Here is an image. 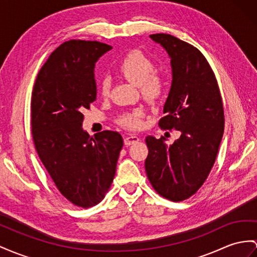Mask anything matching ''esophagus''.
<instances>
[{
  "mask_svg": "<svg viewBox=\"0 0 257 257\" xmlns=\"http://www.w3.org/2000/svg\"><path fill=\"white\" fill-rule=\"evenodd\" d=\"M139 140H140V139H139V137H138V136L129 135V136H127V137H124L123 142H124V144H126V146H131V144H134V143L138 142Z\"/></svg>",
  "mask_w": 257,
  "mask_h": 257,
  "instance_id": "esophagus-1",
  "label": "esophagus"
}]
</instances>
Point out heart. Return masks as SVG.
<instances>
[{
  "mask_svg": "<svg viewBox=\"0 0 257 257\" xmlns=\"http://www.w3.org/2000/svg\"><path fill=\"white\" fill-rule=\"evenodd\" d=\"M154 64L143 55L141 52H131L123 58L118 66V74L127 81L140 88L142 96L149 102L159 100L165 91V81L161 76L152 75ZM110 81L108 78H104L100 84V91L103 96L109 94ZM143 113L140 109H136L126 113L118 118V123L128 129H138L141 127V117Z\"/></svg>",
  "mask_w": 257,
  "mask_h": 257,
  "instance_id": "obj_1",
  "label": "heart"
}]
</instances>
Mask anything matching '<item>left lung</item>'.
Listing matches in <instances>:
<instances>
[{
  "label": "left lung",
  "mask_w": 257,
  "mask_h": 257,
  "mask_svg": "<svg viewBox=\"0 0 257 257\" xmlns=\"http://www.w3.org/2000/svg\"><path fill=\"white\" fill-rule=\"evenodd\" d=\"M150 38L165 49L172 65V87L159 126L181 135L170 146L164 137L146 138V172L157 193L179 202L202 187L214 165L225 123L222 101L214 71L199 50L166 34Z\"/></svg>",
  "instance_id": "left-lung-1"
}]
</instances>
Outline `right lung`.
<instances>
[{
	"label": "right lung",
	"mask_w": 257,
	"mask_h": 257,
	"mask_svg": "<svg viewBox=\"0 0 257 257\" xmlns=\"http://www.w3.org/2000/svg\"><path fill=\"white\" fill-rule=\"evenodd\" d=\"M109 50L97 41L64 42L42 66L32 91L38 155L58 191L83 208L101 202L108 191L123 146L116 131L91 138L82 128V110L96 100L95 63Z\"/></svg>",
	"instance_id": "right-lung-1"
}]
</instances>
